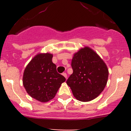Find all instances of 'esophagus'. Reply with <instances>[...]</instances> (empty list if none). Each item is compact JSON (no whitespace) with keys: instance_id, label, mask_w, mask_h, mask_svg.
I'll use <instances>...</instances> for the list:
<instances>
[{"instance_id":"esophagus-1","label":"esophagus","mask_w":131,"mask_h":131,"mask_svg":"<svg viewBox=\"0 0 131 131\" xmlns=\"http://www.w3.org/2000/svg\"><path fill=\"white\" fill-rule=\"evenodd\" d=\"M63 75L64 77L66 78V79H67V73H63Z\"/></svg>"}]
</instances>
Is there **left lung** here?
<instances>
[{"label": "left lung", "instance_id": "left-lung-1", "mask_svg": "<svg viewBox=\"0 0 131 131\" xmlns=\"http://www.w3.org/2000/svg\"><path fill=\"white\" fill-rule=\"evenodd\" d=\"M72 68L73 73L67 80V84L77 100L90 101L104 90L108 80V68L91 48L85 47L74 54Z\"/></svg>", "mask_w": 131, "mask_h": 131}]
</instances>
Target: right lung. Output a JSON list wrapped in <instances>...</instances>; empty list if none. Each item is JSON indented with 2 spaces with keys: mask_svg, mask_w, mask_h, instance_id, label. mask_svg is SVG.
<instances>
[{
  "mask_svg": "<svg viewBox=\"0 0 131 131\" xmlns=\"http://www.w3.org/2000/svg\"><path fill=\"white\" fill-rule=\"evenodd\" d=\"M52 54H38L25 68L23 84L27 93L33 98L47 102L53 99L66 79L56 70L52 61Z\"/></svg>",
  "mask_w": 131,
  "mask_h": 131,
  "instance_id": "add662e5",
  "label": "right lung"
}]
</instances>
